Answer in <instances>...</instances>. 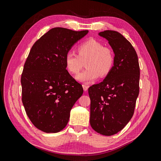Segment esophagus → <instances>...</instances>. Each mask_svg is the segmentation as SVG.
Returning a JSON list of instances; mask_svg holds the SVG:
<instances>
[{
    "mask_svg": "<svg viewBox=\"0 0 161 161\" xmlns=\"http://www.w3.org/2000/svg\"><path fill=\"white\" fill-rule=\"evenodd\" d=\"M82 87H83V89L85 91H86L87 90H88V88H89V86L86 85L85 84H83L82 85Z\"/></svg>",
    "mask_w": 161,
    "mask_h": 161,
    "instance_id": "esophagus-1",
    "label": "esophagus"
}]
</instances>
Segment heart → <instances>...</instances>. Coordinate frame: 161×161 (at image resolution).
<instances>
[{
  "label": "heart",
  "mask_w": 161,
  "mask_h": 161,
  "mask_svg": "<svg viewBox=\"0 0 161 161\" xmlns=\"http://www.w3.org/2000/svg\"><path fill=\"white\" fill-rule=\"evenodd\" d=\"M78 54L72 51L66 53V67L72 75L77 74L85 63L86 69L76 76V79L84 83H89L100 75H108L114 64V53L109 47L104 46L95 39H89L78 46Z\"/></svg>",
  "instance_id": "b5f03b06"
}]
</instances>
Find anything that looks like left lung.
Returning a JSON list of instances; mask_svg holds the SVG:
<instances>
[{
  "mask_svg": "<svg viewBox=\"0 0 161 161\" xmlns=\"http://www.w3.org/2000/svg\"><path fill=\"white\" fill-rule=\"evenodd\" d=\"M99 35L108 40L115 60L103 81L89 88L90 124L97 133L111 136L122 130L134 115L140 90V66L134 47L121 33L106 30Z\"/></svg>",
  "mask_w": 161,
  "mask_h": 161,
  "instance_id": "left-lung-1",
  "label": "left lung"
}]
</instances>
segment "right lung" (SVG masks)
<instances>
[{"instance_id":"1","label":"right lung","mask_w":161,"mask_h":161,"mask_svg":"<svg viewBox=\"0 0 161 161\" xmlns=\"http://www.w3.org/2000/svg\"><path fill=\"white\" fill-rule=\"evenodd\" d=\"M88 30L55 27L31 47L21 77L22 102L31 123L46 133H56L69 122L70 112L83 93L66 69V53Z\"/></svg>"}]
</instances>
